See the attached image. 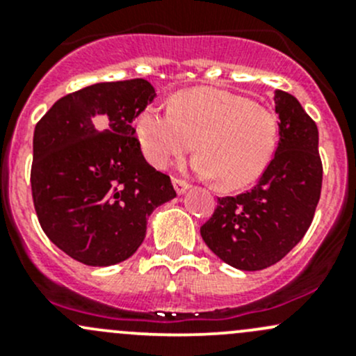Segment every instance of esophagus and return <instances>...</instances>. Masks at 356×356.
Here are the masks:
<instances>
[{"instance_id":"34e87169","label":"esophagus","mask_w":356,"mask_h":356,"mask_svg":"<svg viewBox=\"0 0 356 356\" xmlns=\"http://www.w3.org/2000/svg\"><path fill=\"white\" fill-rule=\"evenodd\" d=\"M172 184H174V189H175V193H177L179 196L181 195H184L186 191H188L189 189V184L186 181H181V179H172Z\"/></svg>"}]
</instances>
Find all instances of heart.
I'll list each match as a JSON object with an SVG mask.
<instances>
[{
	"label": "heart",
	"mask_w": 356,
	"mask_h": 356,
	"mask_svg": "<svg viewBox=\"0 0 356 356\" xmlns=\"http://www.w3.org/2000/svg\"><path fill=\"white\" fill-rule=\"evenodd\" d=\"M138 138L149 163L165 168L196 143L191 167L200 177L241 189L264 175L277 149V118L245 96L198 88L181 92L170 108L148 106L138 117Z\"/></svg>",
	"instance_id": "1"
}]
</instances>
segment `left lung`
Segmentation results:
<instances>
[{"mask_svg":"<svg viewBox=\"0 0 356 356\" xmlns=\"http://www.w3.org/2000/svg\"><path fill=\"white\" fill-rule=\"evenodd\" d=\"M279 141L258 184L238 196L218 198L200 232L207 246L231 267L261 270L277 264L314 220L321 198L318 129L289 92L275 91Z\"/></svg>","mask_w":356,"mask_h":356,"instance_id":"1","label":"left lung"}]
</instances>
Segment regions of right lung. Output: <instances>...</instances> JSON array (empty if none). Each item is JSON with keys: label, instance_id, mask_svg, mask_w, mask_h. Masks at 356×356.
<instances>
[{"label": "right lung", "instance_id": "obj_1", "mask_svg": "<svg viewBox=\"0 0 356 356\" xmlns=\"http://www.w3.org/2000/svg\"><path fill=\"white\" fill-rule=\"evenodd\" d=\"M155 96L145 79L98 82L60 98L35 125V213L49 241L81 264L127 260L145 241L153 210L175 198L132 127Z\"/></svg>", "mask_w": 356, "mask_h": 356}]
</instances>
